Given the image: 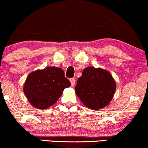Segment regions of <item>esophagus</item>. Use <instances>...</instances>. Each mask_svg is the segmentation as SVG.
I'll return each instance as SVG.
<instances>
[{
	"instance_id": "esophagus-1",
	"label": "esophagus",
	"mask_w": 148,
	"mask_h": 148,
	"mask_svg": "<svg viewBox=\"0 0 148 148\" xmlns=\"http://www.w3.org/2000/svg\"><path fill=\"white\" fill-rule=\"evenodd\" d=\"M69 81H70L71 85H72V87H74V85H75V81H76L75 79H71L70 80H69Z\"/></svg>"
}]
</instances>
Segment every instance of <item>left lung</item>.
Wrapping results in <instances>:
<instances>
[{"label": "left lung", "mask_w": 148, "mask_h": 148, "mask_svg": "<svg viewBox=\"0 0 148 148\" xmlns=\"http://www.w3.org/2000/svg\"><path fill=\"white\" fill-rule=\"evenodd\" d=\"M116 90L111 73L102 68L88 67L78 79L75 92L88 108L99 110L109 104Z\"/></svg>", "instance_id": "obj_1"}]
</instances>
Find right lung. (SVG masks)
Instances as JSON below:
<instances>
[{"mask_svg": "<svg viewBox=\"0 0 148 148\" xmlns=\"http://www.w3.org/2000/svg\"><path fill=\"white\" fill-rule=\"evenodd\" d=\"M71 86L61 68L48 67L28 74L23 85V92L30 104L38 109H47L53 105Z\"/></svg>", "mask_w": 148, "mask_h": 148, "instance_id": "1", "label": "right lung"}]
</instances>
